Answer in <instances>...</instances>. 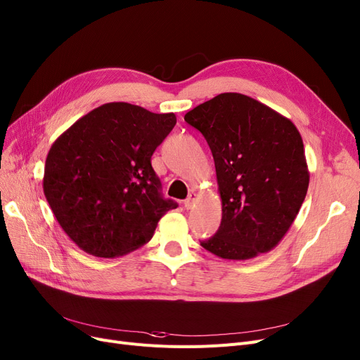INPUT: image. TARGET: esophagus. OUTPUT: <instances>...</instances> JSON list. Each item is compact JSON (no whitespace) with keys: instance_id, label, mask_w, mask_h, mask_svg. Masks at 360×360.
Instances as JSON below:
<instances>
[{"instance_id":"1","label":"esophagus","mask_w":360,"mask_h":360,"mask_svg":"<svg viewBox=\"0 0 360 360\" xmlns=\"http://www.w3.org/2000/svg\"><path fill=\"white\" fill-rule=\"evenodd\" d=\"M196 198H198L196 192H192V193L189 195V198L184 200V208H188V210L193 208V207H195V202H196Z\"/></svg>"}]
</instances>
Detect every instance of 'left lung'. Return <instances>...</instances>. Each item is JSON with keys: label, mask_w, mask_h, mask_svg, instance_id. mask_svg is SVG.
<instances>
[{"label": "left lung", "mask_w": 360, "mask_h": 360, "mask_svg": "<svg viewBox=\"0 0 360 360\" xmlns=\"http://www.w3.org/2000/svg\"><path fill=\"white\" fill-rule=\"evenodd\" d=\"M212 152L221 223L207 251L250 260L275 248L309 189L304 145L291 120L240 93H223L184 115Z\"/></svg>", "instance_id": "obj_1"}]
</instances>
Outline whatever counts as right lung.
Instances as JSON below:
<instances>
[{
    "label": "right lung",
    "instance_id": "right-lung-1",
    "mask_svg": "<svg viewBox=\"0 0 360 360\" xmlns=\"http://www.w3.org/2000/svg\"><path fill=\"white\" fill-rule=\"evenodd\" d=\"M174 113L105 103L51 145L42 189L63 232L90 255L115 258L149 242L162 215L177 208L161 195L150 164L174 128Z\"/></svg>",
    "mask_w": 360,
    "mask_h": 360
}]
</instances>
